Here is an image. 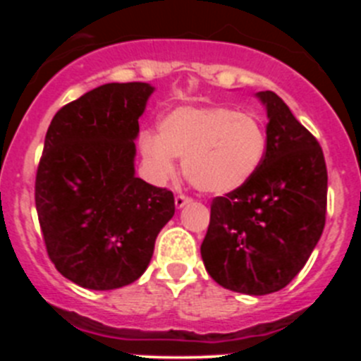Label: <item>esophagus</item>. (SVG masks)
<instances>
[{
  "instance_id": "esophagus-1",
  "label": "esophagus",
  "mask_w": 361,
  "mask_h": 361,
  "mask_svg": "<svg viewBox=\"0 0 361 361\" xmlns=\"http://www.w3.org/2000/svg\"><path fill=\"white\" fill-rule=\"evenodd\" d=\"M190 202H191V199H188V197H184V195L175 197V208H177V209H183L184 206H186V204H190Z\"/></svg>"
}]
</instances>
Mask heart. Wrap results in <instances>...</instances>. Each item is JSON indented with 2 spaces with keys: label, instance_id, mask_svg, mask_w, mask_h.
<instances>
[{
  "label": "heart",
  "instance_id": "obj_1",
  "mask_svg": "<svg viewBox=\"0 0 361 361\" xmlns=\"http://www.w3.org/2000/svg\"><path fill=\"white\" fill-rule=\"evenodd\" d=\"M146 170L155 183L175 173V157L200 191L226 195L250 183L267 155V130L253 111L231 106H178L159 121V135L139 139Z\"/></svg>",
  "mask_w": 361,
  "mask_h": 361
}]
</instances>
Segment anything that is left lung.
<instances>
[{
    "instance_id": "8db88e82",
    "label": "left lung",
    "mask_w": 361,
    "mask_h": 361,
    "mask_svg": "<svg viewBox=\"0 0 361 361\" xmlns=\"http://www.w3.org/2000/svg\"><path fill=\"white\" fill-rule=\"evenodd\" d=\"M255 97L267 114V155L250 183L213 200L200 255L219 286L262 296L286 288L317 247L327 168L317 139L275 92Z\"/></svg>"
}]
</instances>
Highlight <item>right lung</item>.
<instances>
[{"label":"right lung","mask_w":361,"mask_h":361,"mask_svg":"<svg viewBox=\"0 0 361 361\" xmlns=\"http://www.w3.org/2000/svg\"><path fill=\"white\" fill-rule=\"evenodd\" d=\"M155 86L108 82L54 116L36 177V209L56 269L85 289L141 279L173 193L135 175L139 117Z\"/></svg>","instance_id":"add662e5"}]
</instances>
